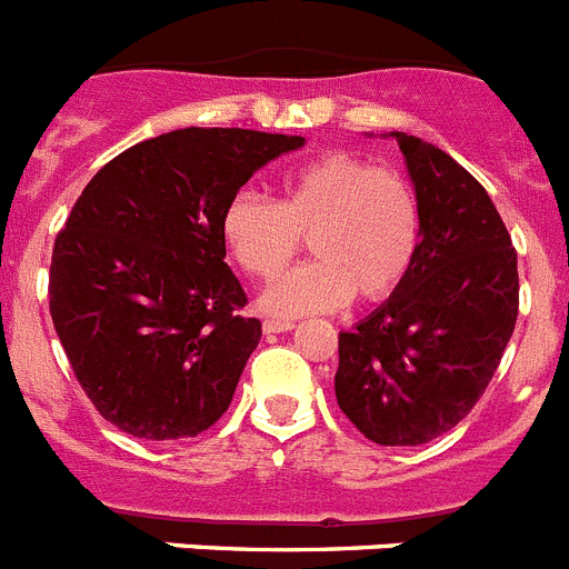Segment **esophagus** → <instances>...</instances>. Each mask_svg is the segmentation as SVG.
I'll return each instance as SVG.
<instances>
[{
    "mask_svg": "<svg viewBox=\"0 0 569 569\" xmlns=\"http://www.w3.org/2000/svg\"><path fill=\"white\" fill-rule=\"evenodd\" d=\"M261 328H264V333H288V330H293L296 325L288 319H264Z\"/></svg>",
    "mask_w": 569,
    "mask_h": 569,
    "instance_id": "obj_1",
    "label": "esophagus"
}]
</instances>
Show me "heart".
Masks as SVG:
<instances>
[{"instance_id": "obj_1", "label": "heart", "mask_w": 569, "mask_h": 569, "mask_svg": "<svg viewBox=\"0 0 569 569\" xmlns=\"http://www.w3.org/2000/svg\"><path fill=\"white\" fill-rule=\"evenodd\" d=\"M222 233L236 264L276 279L305 244L316 259L281 276L261 308L276 316L379 301L410 276L425 233L419 190L405 173L350 150H328L281 176L279 202L256 190L230 196Z\"/></svg>"}]
</instances>
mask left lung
<instances>
[{
  "label": "left lung",
  "mask_w": 569,
  "mask_h": 569,
  "mask_svg": "<svg viewBox=\"0 0 569 569\" xmlns=\"http://www.w3.org/2000/svg\"><path fill=\"white\" fill-rule=\"evenodd\" d=\"M390 136L425 233L399 290L339 333L336 401L376 445L416 447L453 430L490 385L519 316V264L496 204L453 156Z\"/></svg>",
  "instance_id": "obj_1"
}]
</instances>
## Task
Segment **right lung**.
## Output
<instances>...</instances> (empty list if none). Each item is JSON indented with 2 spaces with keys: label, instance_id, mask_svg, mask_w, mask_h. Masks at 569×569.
<instances>
[{
  "label": "right lung",
  "instance_id": "obj_1",
  "mask_svg": "<svg viewBox=\"0 0 569 569\" xmlns=\"http://www.w3.org/2000/svg\"><path fill=\"white\" fill-rule=\"evenodd\" d=\"M301 136L184 128L88 182L53 241L50 319L79 385L122 433L193 439L230 407L261 339L224 261L230 196Z\"/></svg>",
  "mask_w": 569,
  "mask_h": 569
}]
</instances>
